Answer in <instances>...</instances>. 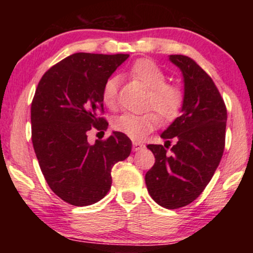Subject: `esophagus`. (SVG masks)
<instances>
[{
  "instance_id": "obj_1",
  "label": "esophagus",
  "mask_w": 253,
  "mask_h": 253,
  "mask_svg": "<svg viewBox=\"0 0 253 253\" xmlns=\"http://www.w3.org/2000/svg\"><path fill=\"white\" fill-rule=\"evenodd\" d=\"M145 147L144 144L139 143V141H133V151H140Z\"/></svg>"
}]
</instances>
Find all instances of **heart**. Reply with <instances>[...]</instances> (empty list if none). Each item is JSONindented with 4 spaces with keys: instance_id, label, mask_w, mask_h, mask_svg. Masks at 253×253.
Returning a JSON list of instances; mask_svg holds the SVG:
<instances>
[{
    "instance_id": "1",
    "label": "heart",
    "mask_w": 253,
    "mask_h": 253,
    "mask_svg": "<svg viewBox=\"0 0 253 253\" xmlns=\"http://www.w3.org/2000/svg\"><path fill=\"white\" fill-rule=\"evenodd\" d=\"M127 74L149 89L146 108L155 109L164 121H172L177 118L183 106L184 95L175 84L165 83L167 76L158 64L149 58H140L130 64ZM119 83V77L112 76L103 84L101 96L104 106L108 108H113L117 102ZM159 117L155 112L140 115L125 113L113 121V128L133 140H143L158 126Z\"/></svg>"
}]
</instances>
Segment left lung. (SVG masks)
Listing matches in <instances>:
<instances>
[{"instance_id": "1", "label": "left lung", "mask_w": 253, "mask_h": 253, "mask_svg": "<svg viewBox=\"0 0 253 253\" xmlns=\"http://www.w3.org/2000/svg\"><path fill=\"white\" fill-rule=\"evenodd\" d=\"M169 59L183 75L182 114L162 133L164 146L147 145L156 162L145 182L159 206L176 210L201 195L219 167L227 110L213 80L196 62L182 54H171ZM171 140L175 144L168 153Z\"/></svg>"}]
</instances>
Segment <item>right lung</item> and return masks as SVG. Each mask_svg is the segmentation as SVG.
<instances>
[{"label":"right lung","instance_id":"add662e5","mask_svg":"<svg viewBox=\"0 0 253 253\" xmlns=\"http://www.w3.org/2000/svg\"><path fill=\"white\" fill-rule=\"evenodd\" d=\"M128 54L74 53L48 69L31 106L32 143L48 187L72 206L107 195L113 165L125 161L132 141L121 132L89 144L90 129L106 130L102 86Z\"/></svg>","mask_w":253,"mask_h":253}]
</instances>
